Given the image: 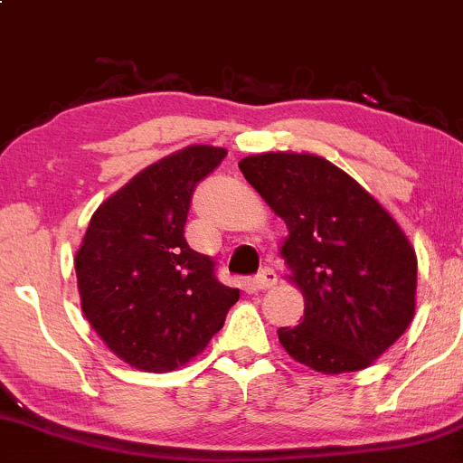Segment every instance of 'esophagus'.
I'll return each instance as SVG.
<instances>
[{
	"instance_id": "esophagus-1",
	"label": "esophagus",
	"mask_w": 463,
	"mask_h": 463,
	"mask_svg": "<svg viewBox=\"0 0 463 463\" xmlns=\"http://www.w3.org/2000/svg\"><path fill=\"white\" fill-rule=\"evenodd\" d=\"M276 271L269 269V267H265V269H260L259 274L254 276V280H251V285H254V289H269L271 285H276Z\"/></svg>"
}]
</instances>
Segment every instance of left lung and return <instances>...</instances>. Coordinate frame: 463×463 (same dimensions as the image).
<instances>
[{"instance_id":"obj_1","label":"left lung","mask_w":463,"mask_h":463,"mask_svg":"<svg viewBox=\"0 0 463 463\" xmlns=\"http://www.w3.org/2000/svg\"><path fill=\"white\" fill-rule=\"evenodd\" d=\"M238 166L289 232L280 254L305 297V317L279 327L280 345L323 374L373 365L414 317L417 254L406 233L321 156L276 151Z\"/></svg>"}]
</instances>
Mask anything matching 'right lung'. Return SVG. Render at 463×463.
Returning a JSON list of instances; mask_svg holds the SVG:
<instances>
[{"mask_svg":"<svg viewBox=\"0 0 463 463\" xmlns=\"http://www.w3.org/2000/svg\"><path fill=\"white\" fill-rule=\"evenodd\" d=\"M227 156L192 145L104 200L75 254L80 301L98 336L131 368L169 373L207 347L241 292L184 241L194 189Z\"/></svg>","mask_w":463,"mask_h":463,"instance_id":"right-lung-1","label":"right lung"}]
</instances>
